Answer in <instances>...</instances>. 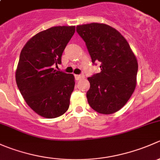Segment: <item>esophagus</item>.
I'll return each instance as SVG.
<instances>
[{"mask_svg": "<svg viewBox=\"0 0 160 160\" xmlns=\"http://www.w3.org/2000/svg\"><path fill=\"white\" fill-rule=\"evenodd\" d=\"M83 75H82V74H79V75H75V79L77 80H81V79L83 78Z\"/></svg>", "mask_w": 160, "mask_h": 160, "instance_id": "obj_1", "label": "esophagus"}]
</instances>
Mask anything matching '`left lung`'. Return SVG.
<instances>
[{
	"instance_id": "obj_1",
	"label": "left lung",
	"mask_w": 160,
	"mask_h": 160,
	"mask_svg": "<svg viewBox=\"0 0 160 160\" xmlns=\"http://www.w3.org/2000/svg\"><path fill=\"white\" fill-rule=\"evenodd\" d=\"M85 42L93 64L101 72L88 77L87 98L97 112L113 114L129 100L136 86L138 62L129 44L119 32L105 24L77 26Z\"/></svg>"
}]
</instances>
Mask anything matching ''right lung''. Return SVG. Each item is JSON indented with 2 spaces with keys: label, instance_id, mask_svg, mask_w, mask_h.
<instances>
[{
  "label": "right lung",
  "instance_id": "1",
  "mask_svg": "<svg viewBox=\"0 0 160 160\" xmlns=\"http://www.w3.org/2000/svg\"><path fill=\"white\" fill-rule=\"evenodd\" d=\"M75 32V26H56L34 35L21 52L15 78L28 105L46 118L69 108L75 81L72 74L54 70Z\"/></svg>",
  "mask_w": 160,
  "mask_h": 160
}]
</instances>
